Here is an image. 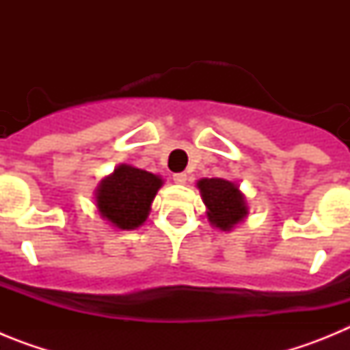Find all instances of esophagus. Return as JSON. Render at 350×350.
<instances>
[{"instance_id": "obj_1", "label": "esophagus", "mask_w": 350, "mask_h": 350, "mask_svg": "<svg viewBox=\"0 0 350 350\" xmlns=\"http://www.w3.org/2000/svg\"><path fill=\"white\" fill-rule=\"evenodd\" d=\"M173 180H175V184H185L187 182V173H175Z\"/></svg>"}]
</instances>
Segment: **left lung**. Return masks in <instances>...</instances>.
Instances as JSON below:
<instances>
[{
  "instance_id": "8db88e82",
  "label": "left lung",
  "mask_w": 350,
  "mask_h": 350,
  "mask_svg": "<svg viewBox=\"0 0 350 350\" xmlns=\"http://www.w3.org/2000/svg\"><path fill=\"white\" fill-rule=\"evenodd\" d=\"M196 185L202 193L206 217L212 226L222 231H230L247 217L249 208L245 196L240 193L234 182L224 178H202Z\"/></svg>"
}]
</instances>
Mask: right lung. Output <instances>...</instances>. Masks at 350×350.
Instances as JSON below:
<instances>
[{
    "instance_id": "1",
    "label": "right lung",
    "mask_w": 350,
    "mask_h": 350,
    "mask_svg": "<svg viewBox=\"0 0 350 350\" xmlns=\"http://www.w3.org/2000/svg\"><path fill=\"white\" fill-rule=\"evenodd\" d=\"M163 178L145 170L119 165L96 189L101 217L119 230H135L145 222Z\"/></svg>"
}]
</instances>
